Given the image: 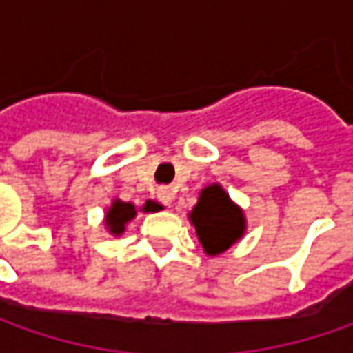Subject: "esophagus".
I'll return each instance as SVG.
<instances>
[{
  "instance_id": "obj_1",
  "label": "esophagus",
  "mask_w": 353,
  "mask_h": 353,
  "mask_svg": "<svg viewBox=\"0 0 353 353\" xmlns=\"http://www.w3.org/2000/svg\"><path fill=\"white\" fill-rule=\"evenodd\" d=\"M159 200H161L163 204L170 206V204H172V194H170V190H167V188H161V190H159Z\"/></svg>"
}]
</instances>
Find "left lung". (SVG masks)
<instances>
[{
  "instance_id": "left-lung-1",
  "label": "left lung",
  "mask_w": 353,
  "mask_h": 353,
  "mask_svg": "<svg viewBox=\"0 0 353 353\" xmlns=\"http://www.w3.org/2000/svg\"><path fill=\"white\" fill-rule=\"evenodd\" d=\"M188 222L196 230L202 251L210 257L230 250L248 230L243 210L218 183L208 184L200 190L198 202L188 212Z\"/></svg>"
}]
</instances>
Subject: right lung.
<instances>
[{"label":"right lung","instance_id":"1","mask_svg":"<svg viewBox=\"0 0 353 353\" xmlns=\"http://www.w3.org/2000/svg\"><path fill=\"white\" fill-rule=\"evenodd\" d=\"M163 210V206L155 202V200H145L141 208L137 210V206L133 202H123L119 198H114L112 204L105 208L103 214V225L108 230V234L112 236H123L125 234V228L128 224L137 216V212H159Z\"/></svg>","mask_w":353,"mask_h":353}]
</instances>
